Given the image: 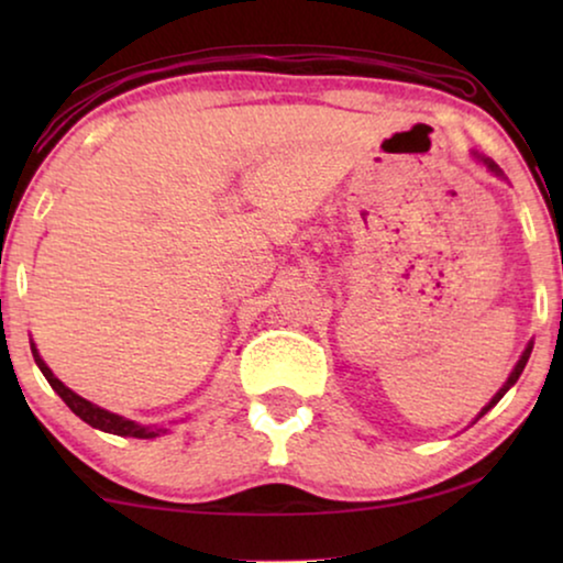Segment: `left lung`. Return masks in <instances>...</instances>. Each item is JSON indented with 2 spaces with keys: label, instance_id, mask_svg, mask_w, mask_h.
Instances as JSON below:
<instances>
[{
  "label": "left lung",
  "instance_id": "left-lung-1",
  "mask_svg": "<svg viewBox=\"0 0 563 563\" xmlns=\"http://www.w3.org/2000/svg\"><path fill=\"white\" fill-rule=\"evenodd\" d=\"M474 158H476V161H479V164H484V166H487V172H492V174H495V176H499V179H505L503 168H499V166L495 164V161H492V158H487V156H482V153H476V151H474ZM530 351H533V341H530V343L526 345V351H522V356L518 358V364H515V368H512V372H510V376H507V382L503 384V387H499V391H497V395H495V397H492V399H489V402L482 407V412H479V415H476V420H479V418H482V415H487V412L492 410V407H495V405L499 402V399H503V397L507 395V389H510V387H512V384L520 379L522 368H526V364H528V358H530Z\"/></svg>",
  "mask_w": 563,
  "mask_h": 563
}]
</instances>
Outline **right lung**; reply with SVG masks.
<instances>
[{
	"mask_svg": "<svg viewBox=\"0 0 563 563\" xmlns=\"http://www.w3.org/2000/svg\"><path fill=\"white\" fill-rule=\"evenodd\" d=\"M30 351H33L35 364L43 372L45 379H48L53 391H56V395L64 399L68 407H71V412L79 415V418L87 422V426L97 428V430H104V433H112V435H122V438H156V435H164L166 433V428H161V426H143V422L122 418V415L104 410V407H99L95 402H89V399H84L81 395H76L74 389H68L66 384L60 382L56 374L51 372V366L41 358V353H37L33 341H30Z\"/></svg>",
	"mask_w": 563,
	"mask_h": 563,
	"instance_id": "add662e5",
	"label": "right lung"
}]
</instances>
